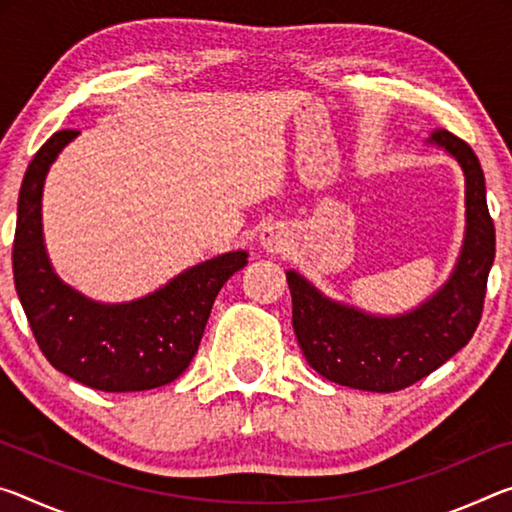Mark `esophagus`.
Returning a JSON list of instances; mask_svg holds the SVG:
<instances>
[{"instance_id": "34e87169", "label": "esophagus", "mask_w": 512, "mask_h": 512, "mask_svg": "<svg viewBox=\"0 0 512 512\" xmlns=\"http://www.w3.org/2000/svg\"><path fill=\"white\" fill-rule=\"evenodd\" d=\"M259 243H262L264 250L269 253H278V250L285 248V230L280 225H266L262 232H259Z\"/></svg>"}]
</instances>
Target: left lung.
<instances>
[{
    "label": "left lung",
    "mask_w": 512,
    "mask_h": 512,
    "mask_svg": "<svg viewBox=\"0 0 512 512\" xmlns=\"http://www.w3.org/2000/svg\"><path fill=\"white\" fill-rule=\"evenodd\" d=\"M428 143L451 154L465 175V237L456 266L433 296L403 314H371L328 298L305 275L287 271L298 346L330 383L396 392L453 358L481 321L494 262L483 168L474 150L446 129H437Z\"/></svg>",
    "instance_id": "obj_1"
}]
</instances>
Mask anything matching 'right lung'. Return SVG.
<instances>
[{"label":"right lung","mask_w":512,"mask_h":512,"mask_svg":"<svg viewBox=\"0 0 512 512\" xmlns=\"http://www.w3.org/2000/svg\"><path fill=\"white\" fill-rule=\"evenodd\" d=\"M77 134L56 132L24 173L13 241L15 291L54 369L100 392L168 385L191 364L218 291L248 264V253L207 259L129 303H100L66 285L47 257L43 186L59 152Z\"/></svg>","instance_id":"right-lung-1"}]
</instances>
